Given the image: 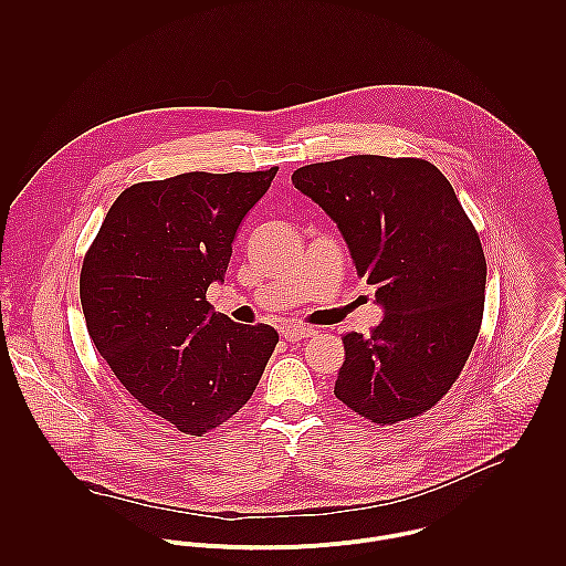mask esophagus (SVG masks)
Listing matches in <instances>:
<instances>
[{"instance_id": "1", "label": "esophagus", "mask_w": 566, "mask_h": 566, "mask_svg": "<svg viewBox=\"0 0 566 566\" xmlns=\"http://www.w3.org/2000/svg\"><path fill=\"white\" fill-rule=\"evenodd\" d=\"M281 335H283L287 342H301V339H305V337L316 335V328H314V326H305V324H287V326H283Z\"/></svg>"}]
</instances>
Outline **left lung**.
<instances>
[{
  "instance_id": "8db88e82",
  "label": "left lung",
  "mask_w": 566,
  "mask_h": 566,
  "mask_svg": "<svg viewBox=\"0 0 566 566\" xmlns=\"http://www.w3.org/2000/svg\"><path fill=\"white\" fill-rule=\"evenodd\" d=\"M377 287L384 321L344 333L335 397L377 424L411 420L460 377L484 316L485 256L451 182L424 159L357 155L292 174Z\"/></svg>"
}]
</instances>
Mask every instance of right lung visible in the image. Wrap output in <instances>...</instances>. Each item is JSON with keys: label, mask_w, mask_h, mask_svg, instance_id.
Here are the masks:
<instances>
[{"label": "right lung", "mask_w": 566, "mask_h": 566, "mask_svg": "<svg viewBox=\"0 0 566 566\" xmlns=\"http://www.w3.org/2000/svg\"><path fill=\"white\" fill-rule=\"evenodd\" d=\"M276 169L137 182L84 254L81 303L95 348L137 403L182 433L233 418L279 342L270 324L233 323L207 301Z\"/></svg>", "instance_id": "add662e5"}]
</instances>
